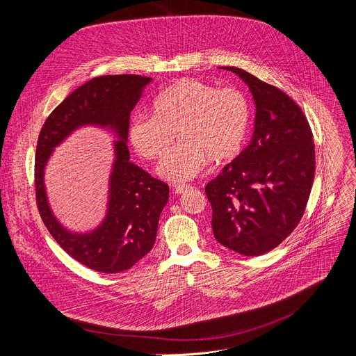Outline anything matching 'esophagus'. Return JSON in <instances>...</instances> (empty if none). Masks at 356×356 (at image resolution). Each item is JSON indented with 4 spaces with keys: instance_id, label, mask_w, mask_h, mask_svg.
Listing matches in <instances>:
<instances>
[{
    "instance_id": "obj_1",
    "label": "esophagus",
    "mask_w": 356,
    "mask_h": 356,
    "mask_svg": "<svg viewBox=\"0 0 356 356\" xmlns=\"http://www.w3.org/2000/svg\"><path fill=\"white\" fill-rule=\"evenodd\" d=\"M190 188H191V186H188V184H177V186H175V191L177 194H183L184 191H187Z\"/></svg>"
}]
</instances>
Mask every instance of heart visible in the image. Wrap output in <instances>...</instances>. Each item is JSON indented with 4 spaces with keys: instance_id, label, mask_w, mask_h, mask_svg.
<instances>
[{
    "instance_id": "b5f03b06",
    "label": "heart",
    "mask_w": 356,
    "mask_h": 356,
    "mask_svg": "<svg viewBox=\"0 0 356 356\" xmlns=\"http://www.w3.org/2000/svg\"><path fill=\"white\" fill-rule=\"evenodd\" d=\"M154 115L140 114L129 127L138 154L147 161L162 159L166 180L183 183L197 176L206 162L227 163L238 156L250 124L248 97L235 87H221L200 79H181L154 101Z\"/></svg>"
}]
</instances>
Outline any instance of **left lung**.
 Instances as JSON below:
<instances>
[{"label": "left lung", "instance_id": "8db88e82", "mask_svg": "<svg viewBox=\"0 0 356 356\" xmlns=\"http://www.w3.org/2000/svg\"><path fill=\"white\" fill-rule=\"evenodd\" d=\"M236 73L257 104L249 145L207 183L216 239L245 257L279 246L298 225L316 173L310 124L300 106L280 88L239 67Z\"/></svg>", "mask_w": 356, "mask_h": 356}]
</instances>
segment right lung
<instances>
[{
  "mask_svg": "<svg viewBox=\"0 0 356 356\" xmlns=\"http://www.w3.org/2000/svg\"><path fill=\"white\" fill-rule=\"evenodd\" d=\"M150 77L115 74L94 77L70 92L46 118L36 143L35 195L40 218L60 245L79 264L101 273L131 269L154 248L159 217L169 200V186L129 162L127 146L129 115ZM84 123L108 124L122 140L112 175L109 214L104 225L86 236L66 232L53 217L45 201L42 168L51 149L73 129Z\"/></svg>",
  "mask_w": 356,
  "mask_h": 356,
  "instance_id": "obj_1",
  "label": "right lung"
}]
</instances>
